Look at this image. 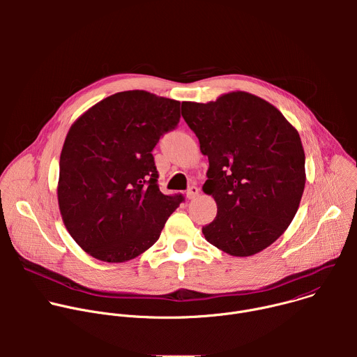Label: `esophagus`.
<instances>
[{
    "label": "esophagus",
    "mask_w": 357,
    "mask_h": 357,
    "mask_svg": "<svg viewBox=\"0 0 357 357\" xmlns=\"http://www.w3.org/2000/svg\"><path fill=\"white\" fill-rule=\"evenodd\" d=\"M199 192H200V189H199L197 186L192 185V186H189L188 190H186V197H188V199H195V197L199 195Z\"/></svg>",
    "instance_id": "obj_1"
}]
</instances>
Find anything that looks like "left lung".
I'll return each mask as SVG.
<instances>
[{
  "mask_svg": "<svg viewBox=\"0 0 357 357\" xmlns=\"http://www.w3.org/2000/svg\"><path fill=\"white\" fill-rule=\"evenodd\" d=\"M182 117L209 160L203 192L215 197L218 215L202 229L206 240L236 257L271 245L291 225L307 179L298 131L245 91L183 101Z\"/></svg>",
  "mask_w": 357,
  "mask_h": 357,
  "instance_id": "1",
  "label": "left lung"
}]
</instances>
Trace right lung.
<instances>
[{"label": "right lung", "mask_w": 357, "mask_h": 357, "mask_svg": "<svg viewBox=\"0 0 357 357\" xmlns=\"http://www.w3.org/2000/svg\"><path fill=\"white\" fill-rule=\"evenodd\" d=\"M181 103L144 90L101 100L70 127L61 154L58 202L73 240L106 263L154 244L182 195H164L152 149L181 119Z\"/></svg>", "instance_id": "add662e5"}]
</instances>
